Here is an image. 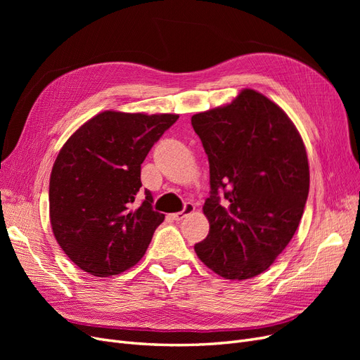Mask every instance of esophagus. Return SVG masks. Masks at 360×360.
I'll list each match as a JSON object with an SVG mask.
<instances>
[{"mask_svg":"<svg viewBox=\"0 0 360 360\" xmlns=\"http://www.w3.org/2000/svg\"><path fill=\"white\" fill-rule=\"evenodd\" d=\"M193 212H195V205H193L192 202H186V204H184V209H183L181 212L171 214V217H172L174 221H181L183 217H186L188 214H191V213H193Z\"/></svg>","mask_w":360,"mask_h":360,"instance_id":"34e87169","label":"esophagus"}]
</instances>
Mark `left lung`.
Listing matches in <instances>:
<instances>
[{
	"label": "left lung",
	"mask_w": 360,
	"mask_h": 360,
	"mask_svg": "<svg viewBox=\"0 0 360 360\" xmlns=\"http://www.w3.org/2000/svg\"><path fill=\"white\" fill-rule=\"evenodd\" d=\"M192 126L209 156L212 188L202 205L210 231L195 252L225 279L254 278L274 264L302 219L309 192L303 139L285 111L252 89L192 115Z\"/></svg>",
	"instance_id": "1"
}]
</instances>
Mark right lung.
Listing matches in <instances>:
<instances>
[{
	"instance_id": "add662e5",
	"label": "right lung",
	"mask_w": 360,
	"mask_h": 360,
	"mask_svg": "<svg viewBox=\"0 0 360 360\" xmlns=\"http://www.w3.org/2000/svg\"><path fill=\"white\" fill-rule=\"evenodd\" d=\"M177 114L108 110L64 143L49 179L52 233L73 263L97 278L120 275L144 257L165 214L150 191L135 207L141 163Z\"/></svg>"
}]
</instances>
